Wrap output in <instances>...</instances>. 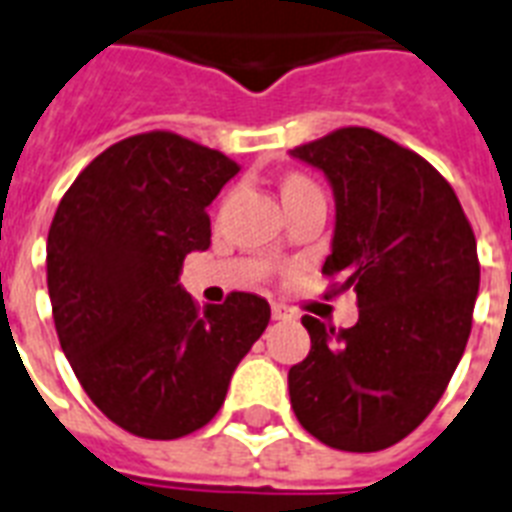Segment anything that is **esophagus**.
<instances>
[{
    "label": "esophagus",
    "mask_w": 512,
    "mask_h": 512,
    "mask_svg": "<svg viewBox=\"0 0 512 512\" xmlns=\"http://www.w3.org/2000/svg\"><path fill=\"white\" fill-rule=\"evenodd\" d=\"M271 313L276 321H295L297 319V311H292V308H287V305H281V303H273Z\"/></svg>",
    "instance_id": "1"
}]
</instances>
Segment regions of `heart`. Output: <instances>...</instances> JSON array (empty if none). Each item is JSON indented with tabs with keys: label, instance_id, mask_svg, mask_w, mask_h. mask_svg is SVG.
<instances>
[{
	"label": "heart",
	"instance_id": "1",
	"mask_svg": "<svg viewBox=\"0 0 512 512\" xmlns=\"http://www.w3.org/2000/svg\"><path fill=\"white\" fill-rule=\"evenodd\" d=\"M305 188H313V185L308 183V180H305V177H300V175H292V177H287V183H284V193L305 191Z\"/></svg>",
	"mask_w": 512,
	"mask_h": 512
}]
</instances>
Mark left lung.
<instances>
[{
  "instance_id": "left-lung-1",
  "label": "left lung",
  "mask_w": 512,
  "mask_h": 512,
  "mask_svg": "<svg viewBox=\"0 0 512 512\" xmlns=\"http://www.w3.org/2000/svg\"><path fill=\"white\" fill-rule=\"evenodd\" d=\"M289 154L332 185L324 273L358 297L350 329L303 316L311 353L289 369L292 409L321 444L380 452L433 412L465 353L481 281L476 236L452 185L380 132L342 127Z\"/></svg>"
}]
</instances>
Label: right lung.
<instances>
[{"label":"right lung","mask_w":512,"mask_h":512,"mask_svg":"<svg viewBox=\"0 0 512 512\" xmlns=\"http://www.w3.org/2000/svg\"><path fill=\"white\" fill-rule=\"evenodd\" d=\"M239 164L175 132H143L92 159L47 236L60 348L92 404L140 438L172 441L223 406L271 305L231 292L199 305L180 287L185 255L209 247V215Z\"/></svg>","instance_id":"obj_1"}]
</instances>
